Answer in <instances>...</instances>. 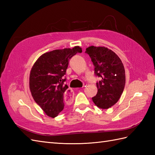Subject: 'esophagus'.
<instances>
[{"instance_id":"esophagus-1","label":"esophagus","mask_w":155,"mask_h":155,"mask_svg":"<svg viewBox=\"0 0 155 155\" xmlns=\"http://www.w3.org/2000/svg\"><path fill=\"white\" fill-rule=\"evenodd\" d=\"M65 100L67 101H71L74 98V92L71 88H68L65 92Z\"/></svg>"}]
</instances>
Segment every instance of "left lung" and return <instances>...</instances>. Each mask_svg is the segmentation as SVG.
<instances>
[{"label": "left lung", "instance_id": "1", "mask_svg": "<svg viewBox=\"0 0 155 155\" xmlns=\"http://www.w3.org/2000/svg\"><path fill=\"white\" fill-rule=\"evenodd\" d=\"M85 52L94 66L95 75L101 78L97 83V94L92 99L98 108L107 109L117 103L124 91L123 64L117 54L104 47L91 46L87 48Z\"/></svg>", "mask_w": 155, "mask_h": 155}]
</instances>
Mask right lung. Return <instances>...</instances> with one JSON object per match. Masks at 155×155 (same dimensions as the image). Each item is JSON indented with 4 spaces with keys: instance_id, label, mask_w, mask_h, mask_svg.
<instances>
[{
    "instance_id": "obj_1",
    "label": "right lung",
    "mask_w": 155,
    "mask_h": 155,
    "mask_svg": "<svg viewBox=\"0 0 155 155\" xmlns=\"http://www.w3.org/2000/svg\"><path fill=\"white\" fill-rule=\"evenodd\" d=\"M82 48L57 49L42 54L32 66L29 87L35 101L48 117L54 118L63 110L65 92L64 74L69 60Z\"/></svg>"
}]
</instances>
